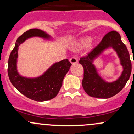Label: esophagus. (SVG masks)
<instances>
[{"mask_svg":"<svg viewBox=\"0 0 134 134\" xmlns=\"http://www.w3.org/2000/svg\"><path fill=\"white\" fill-rule=\"evenodd\" d=\"M77 62L78 60L76 57H73L70 58V62L71 63L72 65H75V64H76L77 63Z\"/></svg>","mask_w":134,"mask_h":134,"instance_id":"34e87169","label":"esophagus"}]
</instances>
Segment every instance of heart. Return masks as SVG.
<instances>
[{"mask_svg":"<svg viewBox=\"0 0 134 134\" xmlns=\"http://www.w3.org/2000/svg\"><path fill=\"white\" fill-rule=\"evenodd\" d=\"M89 45L90 47H93L94 45V43L91 41V37H84L80 39L75 43L74 46V50H79L85 48Z\"/></svg>","mask_w":134,"mask_h":134,"instance_id":"heart-1","label":"heart"}]
</instances>
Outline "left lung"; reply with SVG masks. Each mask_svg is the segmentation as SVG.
<instances>
[{
    "label": "left lung",
    "instance_id": "8db88e82",
    "mask_svg": "<svg viewBox=\"0 0 134 134\" xmlns=\"http://www.w3.org/2000/svg\"><path fill=\"white\" fill-rule=\"evenodd\" d=\"M110 48L116 52L122 71L115 81L108 82L98 73L94 61L104 51ZM79 63L84 68L83 88L89 96L94 98L107 99L116 95L125 86L131 74L132 64L128 50L121 41L120 34L115 31L107 34L100 43L87 57L80 58Z\"/></svg>",
    "mask_w": 134,
    "mask_h": 134
}]
</instances>
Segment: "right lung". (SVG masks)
Segmentation results:
<instances>
[{
    "label": "right lung",
    "instance_id": "1",
    "mask_svg": "<svg viewBox=\"0 0 134 134\" xmlns=\"http://www.w3.org/2000/svg\"><path fill=\"white\" fill-rule=\"evenodd\" d=\"M41 38L44 40L53 39L46 32L39 29H30L17 39L8 61V76L12 84L21 94L36 101H45L57 95L62 81L70 69L71 64L67 59L55 62L40 76L36 77L23 76L18 70V50L20 44L29 38Z\"/></svg>",
    "mask_w": 134,
    "mask_h": 134
}]
</instances>
